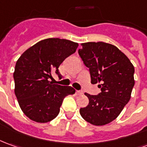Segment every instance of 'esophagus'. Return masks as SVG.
Instances as JSON below:
<instances>
[{
  "mask_svg": "<svg viewBox=\"0 0 147 147\" xmlns=\"http://www.w3.org/2000/svg\"><path fill=\"white\" fill-rule=\"evenodd\" d=\"M76 93L77 95H82V94H83V91H76Z\"/></svg>",
  "mask_w": 147,
  "mask_h": 147,
  "instance_id": "34e87169",
  "label": "esophagus"
}]
</instances>
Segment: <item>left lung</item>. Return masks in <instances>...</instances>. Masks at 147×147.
I'll return each instance as SVG.
<instances>
[{"instance_id":"left-lung-1","label":"left lung","mask_w":147,"mask_h":147,"mask_svg":"<svg viewBox=\"0 0 147 147\" xmlns=\"http://www.w3.org/2000/svg\"><path fill=\"white\" fill-rule=\"evenodd\" d=\"M81 45L79 55L89 68L91 84L98 83L101 92L97 95L85 93L89 103L80 113L91 124L103 126L115 119L129 102L134 85V67L115 45L104 42Z\"/></svg>"}]
</instances>
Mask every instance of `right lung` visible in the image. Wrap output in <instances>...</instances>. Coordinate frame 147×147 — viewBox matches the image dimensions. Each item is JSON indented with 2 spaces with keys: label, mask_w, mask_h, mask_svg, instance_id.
<instances>
[{
  "label": "right lung",
  "mask_w": 147,
  "mask_h": 147,
  "mask_svg": "<svg viewBox=\"0 0 147 147\" xmlns=\"http://www.w3.org/2000/svg\"><path fill=\"white\" fill-rule=\"evenodd\" d=\"M78 43L49 38L27 49L16 61L13 78L15 95L24 114L36 123H48L59 112L63 98L75 89L53 84L52 73L59 78V67L76 51Z\"/></svg>",
  "instance_id": "1"
}]
</instances>
